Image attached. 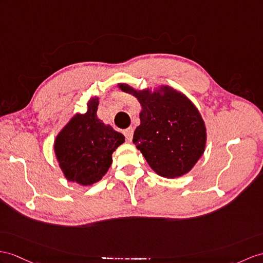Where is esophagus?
I'll use <instances>...</instances> for the list:
<instances>
[{
  "instance_id": "esophagus-1",
  "label": "esophagus",
  "mask_w": 263,
  "mask_h": 263,
  "mask_svg": "<svg viewBox=\"0 0 263 263\" xmlns=\"http://www.w3.org/2000/svg\"><path fill=\"white\" fill-rule=\"evenodd\" d=\"M124 135L126 137V139L128 140V142H130V140L133 139V135H134V129L132 127L127 128V129L124 130Z\"/></svg>"
}]
</instances>
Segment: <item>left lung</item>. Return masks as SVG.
I'll use <instances>...</instances> for the list:
<instances>
[{
    "label": "left lung",
    "mask_w": 263,
    "mask_h": 263,
    "mask_svg": "<svg viewBox=\"0 0 263 263\" xmlns=\"http://www.w3.org/2000/svg\"><path fill=\"white\" fill-rule=\"evenodd\" d=\"M119 88L135 96L142 105L133 143L148 165L164 177L186 174L202 156L206 143V128L193 102L167 86L154 92L137 91L124 83Z\"/></svg>",
    "instance_id": "8db88e82"
}]
</instances>
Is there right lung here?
Here are the masks:
<instances>
[{"label": "right lung", "instance_id": "add662e5", "mask_svg": "<svg viewBox=\"0 0 263 263\" xmlns=\"http://www.w3.org/2000/svg\"><path fill=\"white\" fill-rule=\"evenodd\" d=\"M98 98L88 102L86 114H77L55 138L54 152L68 181L83 186L101 180L112 163V153L125 142L123 134L97 118Z\"/></svg>", "mask_w": 263, "mask_h": 263}]
</instances>
